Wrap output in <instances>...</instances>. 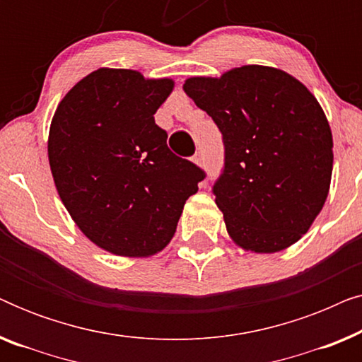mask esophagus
<instances>
[{"label":"esophagus","instance_id":"obj_1","mask_svg":"<svg viewBox=\"0 0 362 362\" xmlns=\"http://www.w3.org/2000/svg\"><path fill=\"white\" fill-rule=\"evenodd\" d=\"M192 161H194L197 166H204V155H202V151H197L194 158H192Z\"/></svg>","mask_w":362,"mask_h":362}]
</instances>
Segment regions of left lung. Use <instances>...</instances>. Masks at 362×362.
Here are the masks:
<instances>
[{"instance_id": "1", "label": "left lung", "mask_w": 362, "mask_h": 362, "mask_svg": "<svg viewBox=\"0 0 362 362\" xmlns=\"http://www.w3.org/2000/svg\"><path fill=\"white\" fill-rule=\"evenodd\" d=\"M182 90L222 133L214 194L234 244L275 254L298 242L323 209L333 173V135L316 97L281 69L257 64L189 77Z\"/></svg>"}]
</instances>
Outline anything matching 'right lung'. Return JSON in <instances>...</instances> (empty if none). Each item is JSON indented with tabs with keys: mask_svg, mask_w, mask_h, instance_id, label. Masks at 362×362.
Listing matches in <instances>:
<instances>
[{
	"mask_svg": "<svg viewBox=\"0 0 362 362\" xmlns=\"http://www.w3.org/2000/svg\"><path fill=\"white\" fill-rule=\"evenodd\" d=\"M173 78L100 67L59 102L47 138L62 204L82 234L120 257H151L170 244L204 171L173 155L155 113Z\"/></svg>",
	"mask_w": 362,
	"mask_h": 362,
	"instance_id": "1",
	"label": "right lung"
}]
</instances>
